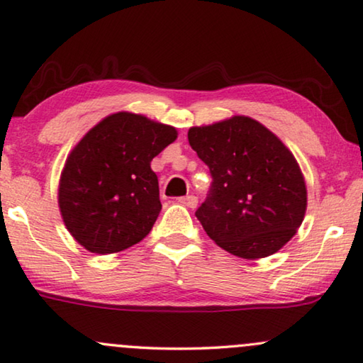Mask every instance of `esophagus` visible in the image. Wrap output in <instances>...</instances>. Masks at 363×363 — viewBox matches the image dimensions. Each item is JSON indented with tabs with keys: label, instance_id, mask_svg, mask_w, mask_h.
<instances>
[{
	"label": "esophagus",
	"instance_id": "34e87169",
	"mask_svg": "<svg viewBox=\"0 0 363 363\" xmlns=\"http://www.w3.org/2000/svg\"><path fill=\"white\" fill-rule=\"evenodd\" d=\"M178 203L183 204V206H188V208H196L198 204V198L193 196V194H188V196H182L178 198Z\"/></svg>",
	"mask_w": 363,
	"mask_h": 363
}]
</instances>
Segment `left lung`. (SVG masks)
I'll use <instances>...</instances> for the list:
<instances>
[{
  "label": "left lung",
  "instance_id": "left-lung-1",
  "mask_svg": "<svg viewBox=\"0 0 363 363\" xmlns=\"http://www.w3.org/2000/svg\"><path fill=\"white\" fill-rule=\"evenodd\" d=\"M188 143L213 178L194 216L219 247L262 259L296 234L306 213V185L295 157L265 125L234 116L191 128Z\"/></svg>",
  "mask_w": 363,
  "mask_h": 363
}]
</instances>
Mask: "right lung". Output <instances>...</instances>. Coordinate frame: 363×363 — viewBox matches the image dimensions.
I'll use <instances>...</instances> for the list:
<instances>
[{
    "label": "right lung",
    "instance_id": "1",
    "mask_svg": "<svg viewBox=\"0 0 363 363\" xmlns=\"http://www.w3.org/2000/svg\"><path fill=\"white\" fill-rule=\"evenodd\" d=\"M175 139L172 125L116 113L78 143L59 186L62 218L77 242L93 254H114L150 233L162 209L150 162Z\"/></svg>",
    "mask_w": 363,
    "mask_h": 363
}]
</instances>
